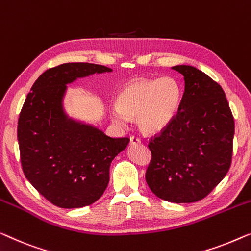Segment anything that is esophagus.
Returning a JSON list of instances; mask_svg holds the SVG:
<instances>
[{
  "instance_id": "esophagus-1",
  "label": "esophagus",
  "mask_w": 251,
  "mask_h": 251,
  "mask_svg": "<svg viewBox=\"0 0 251 251\" xmlns=\"http://www.w3.org/2000/svg\"><path fill=\"white\" fill-rule=\"evenodd\" d=\"M141 143V140L137 136H130V144H139Z\"/></svg>"
}]
</instances>
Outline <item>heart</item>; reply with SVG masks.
Masks as SVG:
<instances>
[{
    "label": "heart",
    "instance_id": "1",
    "mask_svg": "<svg viewBox=\"0 0 251 251\" xmlns=\"http://www.w3.org/2000/svg\"><path fill=\"white\" fill-rule=\"evenodd\" d=\"M182 100L178 83L172 77L133 80L118 95V105L111 108L116 124L124 127L136 117L137 126L146 133L160 132L177 114Z\"/></svg>",
    "mask_w": 251,
    "mask_h": 251
}]
</instances>
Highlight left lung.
<instances>
[{
  "instance_id": "left-lung-1",
  "label": "left lung",
  "mask_w": 251,
  "mask_h": 251,
  "mask_svg": "<svg viewBox=\"0 0 251 251\" xmlns=\"http://www.w3.org/2000/svg\"><path fill=\"white\" fill-rule=\"evenodd\" d=\"M173 69L184 76V93L174 119L149 141L146 179L162 200L196 202L230 169L234 118L220 84L192 66Z\"/></svg>"
}]
</instances>
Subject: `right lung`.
Returning a JSON list of instances; mask_svg holds the SVG:
<instances>
[{"label":"right lung","instance_id":"1","mask_svg":"<svg viewBox=\"0 0 251 251\" xmlns=\"http://www.w3.org/2000/svg\"><path fill=\"white\" fill-rule=\"evenodd\" d=\"M110 72L105 66L86 62L48 69L31 86L21 109L18 142L24 174L60 208L85 207L100 199L108 186L111 161L129 143L128 137L105 135L63 110L67 84Z\"/></svg>","mask_w":251,"mask_h":251}]
</instances>
